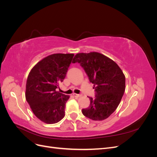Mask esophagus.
<instances>
[{
	"label": "esophagus",
	"mask_w": 157,
	"mask_h": 157,
	"mask_svg": "<svg viewBox=\"0 0 157 157\" xmlns=\"http://www.w3.org/2000/svg\"><path fill=\"white\" fill-rule=\"evenodd\" d=\"M73 96L76 98H78L82 96L81 94H73Z\"/></svg>",
	"instance_id": "obj_1"
}]
</instances>
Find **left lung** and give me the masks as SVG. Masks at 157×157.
Returning a JSON list of instances; mask_svg holds the SVG:
<instances>
[{
  "label": "left lung",
  "mask_w": 157,
  "mask_h": 157,
  "mask_svg": "<svg viewBox=\"0 0 157 157\" xmlns=\"http://www.w3.org/2000/svg\"><path fill=\"white\" fill-rule=\"evenodd\" d=\"M79 63L94 84L95 98L83 109V115L93 121L107 118L119 105L125 90V76L115 61L98 52L76 54L73 63Z\"/></svg>",
  "instance_id": "obj_1"
}]
</instances>
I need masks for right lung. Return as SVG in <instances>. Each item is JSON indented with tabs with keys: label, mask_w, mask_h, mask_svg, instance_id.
I'll list each match as a JSON object with an SVG mask.
<instances>
[{
	"label": "right lung",
	"mask_w": 157,
	"mask_h": 157,
	"mask_svg": "<svg viewBox=\"0 0 157 157\" xmlns=\"http://www.w3.org/2000/svg\"><path fill=\"white\" fill-rule=\"evenodd\" d=\"M73 54H54L39 61L28 75L25 98L32 111L46 124H55L65 116L69 98L57 91L72 62Z\"/></svg>",
	"instance_id": "right-lung-1"
}]
</instances>
